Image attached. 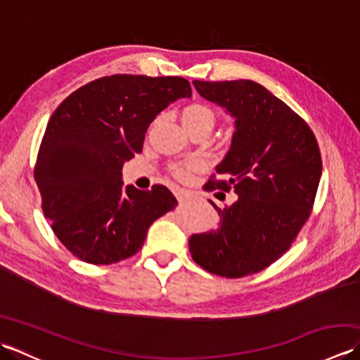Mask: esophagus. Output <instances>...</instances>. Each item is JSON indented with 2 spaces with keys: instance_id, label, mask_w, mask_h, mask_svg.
Listing matches in <instances>:
<instances>
[{
  "instance_id": "34e87169",
  "label": "esophagus",
  "mask_w": 360,
  "mask_h": 360,
  "mask_svg": "<svg viewBox=\"0 0 360 360\" xmlns=\"http://www.w3.org/2000/svg\"><path fill=\"white\" fill-rule=\"evenodd\" d=\"M174 196H176V200H178L179 202H184V201H187L190 196H192V193L188 192V190H184V188H176L174 190Z\"/></svg>"
}]
</instances>
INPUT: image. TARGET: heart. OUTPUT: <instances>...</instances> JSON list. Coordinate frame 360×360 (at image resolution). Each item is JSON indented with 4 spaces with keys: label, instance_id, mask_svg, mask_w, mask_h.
Returning a JSON list of instances; mask_svg holds the SVG:
<instances>
[{
    "label": "heart",
    "instance_id": "obj_1",
    "mask_svg": "<svg viewBox=\"0 0 360 360\" xmlns=\"http://www.w3.org/2000/svg\"><path fill=\"white\" fill-rule=\"evenodd\" d=\"M181 120L182 124H184L187 131L190 128H195V127L212 128L213 124H215V112H213L207 105L192 103L182 110ZM201 165L202 164L200 160H187V162L172 165L170 172L174 178H178L181 181H187L190 176H192V172L201 168Z\"/></svg>",
    "mask_w": 360,
    "mask_h": 360
}]
</instances>
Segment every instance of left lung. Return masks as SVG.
<instances>
[{"label":"left lung","instance_id":"left-lung-1","mask_svg":"<svg viewBox=\"0 0 360 360\" xmlns=\"http://www.w3.org/2000/svg\"><path fill=\"white\" fill-rule=\"evenodd\" d=\"M200 96L235 117L231 150L205 190L238 195L217 207L219 224L192 235L190 254L202 269L240 278L266 269L285 254L311 215L322 156L307 122L252 80L200 82Z\"/></svg>","mask_w":360,"mask_h":360}]
</instances>
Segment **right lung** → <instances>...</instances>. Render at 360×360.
Wrapping results in <instances>:
<instances>
[{
    "label": "right lung",
    "instance_id": "add662e5",
    "mask_svg": "<svg viewBox=\"0 0 360 360\" xmlns=\"http://www.w3.org/2000/svg\"><path fill=\"white\" fill-rule=\"evenodd\" d=\"M190 96L182 77L116 74L86 83L53 111L34 178L44 217L72 255L91 264L133 257L148 227L176 207L165 186L122 188V167L142 151L158 114Z\"/></svg>",
    "mask_w": 360,
    "mask_h": 360
}]
</instances>
